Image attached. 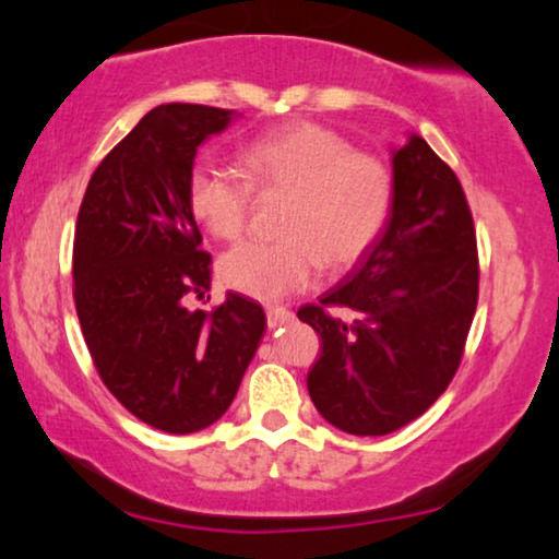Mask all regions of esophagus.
I'll list each match as a JSON object with an SVG mask.
<instances>
[{"instance_id": "1", "label": "esophagus", "mask_w": 559, "mask_h": 559, "mask_svg": "<svg viewBox=\"0 0 559 559\" xmlns=\"http://www.w3.org/2000/svg\"><path fill=\"white\" fill-rule=\"evenodd\" d=\"M265 314H267V326H271V330L273 326H284L288 322H294V314L286 307H267Z\"/></svg>"}]
</instances>
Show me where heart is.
I'll use <instances>...</instances> for the list:
<instances>
[{
	"label": "heart",
	"mask_w": 559,
	"mask_h": 559,
	"mask_svg": "<svg viewBox=\"0 0 559 559\" xmlns=\"http://www.w3.org/2000/svg\"><path fill=\"white\" fill-rule=\"evenodd\" d=\"M243 178L210 158L186 176L193 219L219 240L248 225L252 191L288 197L278 242H240L219 258L222 284L252 299H284L307 288L319 271L353 267L381 237L393 206V178L376 155L349 151L337 130L292 122L245 145Z\"/></svg>",
	"instance_id": "b5f03b06"
}]
</instances>
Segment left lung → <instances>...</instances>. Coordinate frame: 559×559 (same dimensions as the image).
Returning a JSON list of instances; mask_svg holds the SVG:
<instances>
[{
  "label": "left lung",
  "instance_id": "1",
  "mask_svg": "<svg viewBox=\"0 0 559 559\" xmlns=\"http://www.w3.org/2000/svg\"><path fill=\"white\" fill-rule=\"evenodd\" d=\"M391 166L381 237L319 307L299 309L322 337L309 396L332 427L357 437L391 435L442 396L478 304L475 227L457 176L414 132L391 147Z\"/></svg>",
  "mask_w": 559,
  "mask_h": 559
}]
</instances>
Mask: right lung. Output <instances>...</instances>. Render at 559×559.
Instances as JSON below:
<instances>
[{"label": "right lung", "mask_w": 559, "mask_h": 559, "mask_svg": "<svg viewBox=\"0 0 559 559\" xmlns=\"http://www.w3.org/2000/svg\"><path fill=\"white\" fill-rule=\"evenodd\" d=\"M235 117L202 104L151 109L99 163L79 210L73 299L86 347L111 396L168 435L227 412L265 332L263 307L240 294L212 314L183 304L212 284L186 176Z\"/></svg>", "instance_id": "right-lung-1"}]
</instances>
